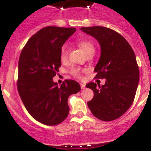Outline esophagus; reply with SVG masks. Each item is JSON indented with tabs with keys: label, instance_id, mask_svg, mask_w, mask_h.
<instances>
[{
	"label": "esophagus",
	"instance_id": "esophagus-1",
	"mask_svg": "<svg viewBox=\"0 0 151 151\" xmlns=\"http://www.w3.org/2000/svg\"><path fill=\"white\" fill-rule=\"evenodd\" d=\"M80 86H81L82 89H85V84H83V83H80Z\"/></svg>",
	"mask_w": 151,
	"mask_h": 151
}]
</instances>
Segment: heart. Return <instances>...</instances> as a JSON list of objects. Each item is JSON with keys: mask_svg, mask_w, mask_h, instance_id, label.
Here are the masks:
<instances>
[{"mask_svg": "<svg viewBox=\"0 0 151 151\" xmlns=\"http://www.w3.org/2000/svg\"><path fill=\"white\" fill-rule=\"evenodd\" d=\"M78 45L83 49V50L84 51V52L86 55H88V53L90 52H95V47H94V45H93V43L91 41H80V42H79ZM68 50L67 45H63L61 49H60V58L62 62L66 61L67 60V58H68ZM71 74H72V75L75 76V77H80L82 75V71L80 68H72V69L71 70Z\"/></svg>", "mask_w": 151, "mask_h": 151, "instance_id": "b5f03b06", "label": "heart"}]
</instances>
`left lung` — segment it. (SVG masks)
Returning <instances> with one entry per match:
<instances>
[{
	"instance_id": "8db88e82",
	"label": "left lung",
	"mask_w": 151,
	"mask_h": 151,
	"mask_svg": "<svg viewBox=\"0 0 151 151\" xmlns=\"http://www.w3.org/2000/svg\"><path fill=\"white\" fill-rule=\"evenodd\" d=\"M101 46V56L94 68L96 79H106L105 84L90 83L86 87L94 93L88 106L93 115L103 121L120 118L134 99L139 71L134 50L118 32L102 26L82 27Z\"/></svg>"
}]
</instances>
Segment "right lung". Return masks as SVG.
<instances>
[{"label":"right lung","instance_id":"1","mask_svg":"<svg viewBox=\"0 0 151 151\" xmlns=\"http://www.w3.org/2000/svg\"><path fill=\"white\" fill-rule=\"evenodd\" d=\"M75 31V28L45 27L30 38L19 56V96L30 115L47 126L66 119L68 96L81 90L74 80H66L60 86L52 80L60 67V49Z\"/></svg>","mask_w":151,"mask_h":151}]
</instances>
